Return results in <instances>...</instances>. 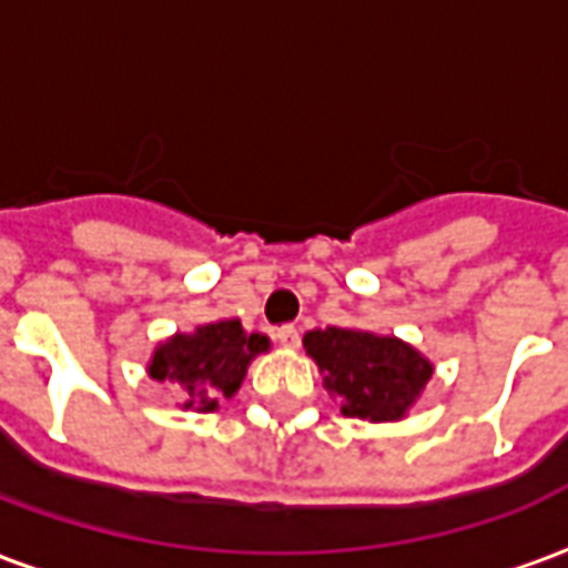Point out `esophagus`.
I'll list each match as a JSON object with an SVG mask.
<instances>
[{"label":"esophagus","instance_id":"obj_1","mask_svg":"<svg viewBox=\"0 0 568 568\" xmlns=\"http://www.w3.org/2000/svg\"><path fill=\"white\" fill-rule=\"evenodd\" d=\"M276 341H280L285 349H297V344H301V332H297L295 325H283V328H276Z\"/></svg>","mask_w":568,"mask_h":568}]
</instances>
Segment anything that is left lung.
Returning a JSON list of instances; mask_svg holds the SVG:
<instances>
[{
  "instance_id": "8db88e82",
  "label": "left lung",
  "mask_w": 568,
  "mask_h": 568,
  "mask_svg": "<svg viewBox=\"0 0 568 568\" xmlns=\"http://www.w3.org/2000/svg\"><path fill=\"white\" fill-rule=\"evenodd\" d=\"M304 349L328 395L341 398V414L368 423L405 419L435 374L417 346L395 334L328 325L304 334Z\"/></svg>"
}]
</instances>
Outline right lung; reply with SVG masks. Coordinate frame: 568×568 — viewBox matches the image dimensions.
Instances as JSON below:
<instances>
[{"label":"right lung","instance_id":"right-lung-1","mask_svg":"<svg viewBox=\"0 0 568 568\" xmlns=\"http://www.w3.org/2000/svg\"><path fill=\"white\" fill-rule=\"evenodd\" d=\"M267 349V334H248L243 322L227 316L197 325L194 332L163 337L145 371L151 381L163 383L179 398L182 410L212 414L222 398H234L246 381L248 365Z\"/></svg>","mask_w":568,"mask_h":568}]
</instances>
